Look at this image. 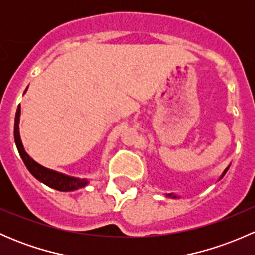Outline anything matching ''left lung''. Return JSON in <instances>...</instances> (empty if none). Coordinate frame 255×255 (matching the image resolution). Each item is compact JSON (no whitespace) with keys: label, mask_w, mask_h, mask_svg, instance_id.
I'll list each match as a JSON object with an SVG mask.
<instances>
[{"label":"left lung","mask_w":255,"mask_h":255,"mask_svg":"<svg viewBox=\"0 0 255 255\" xmlns=\"http://www.w3.org/2000/svg\"><path fill=\"white\" fill-rule=\"evenodd\" d=\"M228 168H230V166H227V168L225 169V171H223V173H222V175L220 176V179H222V177L225 176V174L227 173ZM166 196H168V197H171V199H179V196H177V195H175V194H166Z\"/></svg>","instance_id":"1"}]
</instances>
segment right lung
I'll use <instances>...</instances> for the list:
<instances>
[{"label":"right lung","instance_id":"right-lung-1","mask_svg":"<svg viewBox=\"0 0 255 255\" xmlns=\"http://www.w3.org/2000/svg\"><path fill=\"white\" fill-rule=\"evenodd\" d=\"M27 90L28 87L25 89V91H27ZM19 120H20V105L18 106L17 112H16V118H14V142H16L18 153H19L23 163H24V165L27 166L29 173L32 174L38 181L43 182V184H45L47 186L51 187V189H55L58 190V191H65V192L75 191V190L85 187L87 184H89V180L87 179H80V177H74L70 175H66V174L59 173V171L51 170V169H48L45 168V166L40 165V164L37 163L34 159L30 158V156L28 155L27 151H25L24 146H23L22 139H20Z\"/></svg>","mask_w":255,"mask_h":255}]
</instances>
